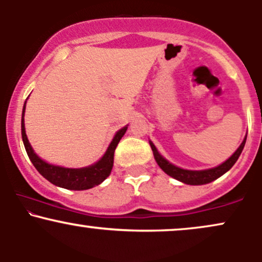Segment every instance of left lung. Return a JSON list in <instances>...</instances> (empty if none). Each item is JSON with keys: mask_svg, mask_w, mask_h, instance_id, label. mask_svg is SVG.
<instances>
[{"mask_svg": "<svg viewBox=\"0 0 262 262\" xmlns=\"http://www.w3.org/2000/svg\"><path fill=\"white\" fill-rule=\"evenodd\" d=\"M246 138L240 144V146L237 148V150L234 152L233 155L228 159L227 161L223 162L219 166L214 167V169H209V170H203V171H189V170H183L180 169V167L175 166V165L170 164L169 161L165 160L162 156L159 154L158 150L154 146V144L150 141V146H151L152 152H154V158L156 162H158L159 166L161 167L162 171L167 173V175L173 177V179L179 180L183 183H187V185H204V183H209L214 180H217L218 177H221L222 175H224L228 170H230L233 167V165L235 164L237 159H239L240 154H242L243 149H244Z\"/></svg>", "mask_w": 262, "mask_h": 262, "instance_id": "8db88e82", "label": "left lung"}]
</instances>
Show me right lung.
Listing matches in <instances>:
<instances>
[{"instance_id": "right-lung-1", "label": "right lung", "mask_w": 262, "mask_h": 262, "mask_svg": "<svg viewBox=\"0 0 262 262\" xmlns=\"http://www.w3.org/2000/svg\"><path fill=\"white\" fill-rule=\"evenodd\" d=\"M26 103L23 107V114H25ZM127 127L117 132L116 137L113 138L112 143L108 146L106 154L100 161L96 162L95 165L89 167H83V169H65V167L54 166V165L47 164V162L41 160L39 156L33 151L31 144L27 139L26 130H25V119L22 116V139L27 154L31 159L32 164L39 171L41 176L45 177L48 181H50L53 185L59 186V187L66 189H74V191H81V189H89L95 187V186L100 185L102 181L110 176L111 170L113 167V156L114 150L118 145L119 140L124 135Z\"/></svg>"}]
</instances>
